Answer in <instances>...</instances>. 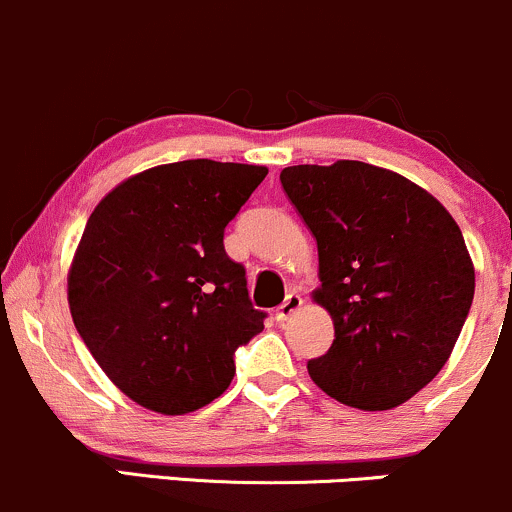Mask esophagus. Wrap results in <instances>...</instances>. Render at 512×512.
<instances>
[{
    "instance_id": "1",
    "label": "esophagus",
    "mask_w": 512,
    "mask_h": 512,
    "mask_svg": "<svg viewBox=\"0 0 512 512\" xmlns=\"http://www.w3.org/2000/svg\"><path fill=\"white\" fill-rule=\"evenodd\" d=\"M301 305H303V298L298 296V293H289V296L284 298V303H281L279 308H276V322H286V320H289L291 315H296L298 310H301Z\"/></svg>"
}]
</instances>
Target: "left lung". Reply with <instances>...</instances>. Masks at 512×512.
I'll list each match as a JSON object with an SVG mask.
<instances>
[{
    "label": "left lung",
    "mask_w": 512,
    "mask_h": 512,
    "mask_svg": "<svg viewBox=\"0 0 512 512\" xmlns=\"http://www.w3.org/2000/svg\"><path fill=\"white\" fill-rule=\"evenodd\" d=\"M279 178L317 240L313 298L334 322L310 378L346 407H399L440 373L472 308L460 226L424 187L370 163L291 166Z\"/></svg>",
    "instance_id": "1"
}]
</instances>
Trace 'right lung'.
I'll return each mask as SVG.
<instances>
[{
	"label": "right lung",
	"mask_w": 512,
	"mask_h": 512,
	"mask_svg": "<svg viewBox=\"0 0 512 512\" xmlns=\"http://www.w3.org/2000/svg\"><path fill=\"white\" fill-rule=\"evenodd\" d=\"M264 175L209 158L166 163L120 182L88 216L69 310L98 366L142 407H207L231 385L238 346L264 330L245 267L223 250Z\"/></svg>",
	"instance_id": "1"
}]
</instances>
